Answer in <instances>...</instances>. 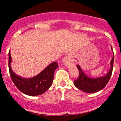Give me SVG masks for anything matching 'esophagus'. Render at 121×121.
Instances as JSON below:
<instances>
[{"mask_svg": "<svg viewBox=\"0 0 121 121\" xmlns=\"http://www.w3.org/2000/svg\"><path fill=\"white\" fill-rule=\"evenodd\" d=\"M63 61H64V64L65 65H68L70 63L71 60H70V59H69L68 57H65Z\"/></svg>", "mask_w": 121, "mask_h": 121, "instance_id": "esophagus-1", "label": "esophagus"}]
</instances>
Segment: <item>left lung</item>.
<instances>
[{"instance_id": "1", "label": "left lung", "mask_w": 121, "mask_h": 121, "mask_svg": "<svg viewBox=\"0 0 121 121\" xmlns=\"http://www.w3.org/2000/svg\"><path fill=\"white\" fill-rule=\"evenodd\" d=\"M112 49L113 50L112 48ZM114 57L111 61L110 69L106 76L104 77H98L96 78H90L87 76L84 72H82L80 66L78 65H77V68L79 71L78 77L76 80L74 81V85L78 89L84 91L88 93H93L98 91L106 86V85L109 82L111 76H112V72L113 68Z\"/></svg>"}]
</instances>
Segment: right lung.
Segmentation results:
<instances>
[{
    "label": "right lung",
    "mask_w": 121,
    "mask_h": 121,
    "mask_svg": "<svg viewBox=\"0 0 121 121\" xmlns=\"http://www.w3.org/2000/svg\"><path fill=\"white\" fill-rule=\"evenodd\" d=\"M8 67L11 78L17 88L22 93L30 96L41 95L45 93L52 85L53 73L57 68L58 64L54 62L49 64L41 73L30 78H23L15 74L11 68V56L8 53Z\"/></svg>",
    "instance_id": "add662e5"
}]
</instances>
